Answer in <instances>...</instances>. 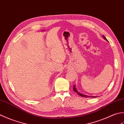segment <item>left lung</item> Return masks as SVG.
Masks as SVG:
<instances>
[{
    "label": "left lung",
    "instance_id": "obj_1",
    "mask_svg": "<svg viewBox=\"0 0 124 124\" xmlns=\"http://www.w3.org/2000/svg\"><path fill=\"white\" fill-rule=\"evenodd\" d=\"M103 38H104V39H105L106 40V41H107L108 42L107 39H106V37H105L104 36H103ZM73 90H74L75 93H77L78 95L81 96H82V97H91V96H88V95H84V94H81L80 93H79V92H78V91L77 90V88H76V87H75V85H73ZM92 97H96V96H92Z\"/></svg>",
    "mask_w": 124,
    "mask_h": 124
}]
</instances>
